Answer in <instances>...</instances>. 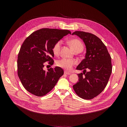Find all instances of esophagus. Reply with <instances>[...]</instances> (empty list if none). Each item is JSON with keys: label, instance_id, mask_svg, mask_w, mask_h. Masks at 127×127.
<instances>
[{"label": "esophagus", "instance_id": "1", "mask_svg": "<svg viewBox=\"0 0 127 127\" xmlns=\"http://www.w3.org/2000/svg\"><path fill=\"white\" fill-rule=\"evenodd\" d=\"M64 74L67 75H69L71 74V73H70V72H67V71H64Z\"/></svg>", "mask_w": 127, "mask_h": 127}]
</instances>
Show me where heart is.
<instances>
[{
  "label": "heart",
  "instance_id": "1",
  "mask_svg": "<svg viewBox=\"0 0 127 127\" xmlns=\"http://www.w3.org/2000/svg\"><path fill=\"white\" fill-rule=\"evenodd\" d=\"M68 43L74 52L77 51L81 52L83 49V44L80 40L79 39H71L68 42ZM61 44L62 42L61 41H59L53 45L52 47V52L55 55H58L59 53ZM75 62L73 60L67 59L65 58L59 60L56 62V64L58 66L67 71L71 70L72 67L75 65Z\"/></svg>",
  "mask_w": 127,
  "mask_h": 127
}]
</instances>
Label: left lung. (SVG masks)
<instances>
[{
  "label": "left lung",
  "mask_w": 127,
  "mask_h": 127,
  "mask_svg": "<svg viewBox=\"0 0 127 127\" xmlns=\"http://www.w3.org/2000/svg\"><path fill=\"white\" fill-rule=\"evenodd\" d=\"M74 34L83 41L86 53L76 68L83 72L78 75L79 81L73 89L80 98L92 99L100 94L108 84L112 70L111 57L105 45L95 35L78 31L72 33Z\"/></svg>",
  "instance_id": "obj_1"
}]
</instances>
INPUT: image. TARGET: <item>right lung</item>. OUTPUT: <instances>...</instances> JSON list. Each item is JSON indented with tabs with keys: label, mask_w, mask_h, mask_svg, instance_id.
I'll return each mask as SVG.
<instances>
[{
	"label": "right lung",
	"mask_w": 127,
	"mask_h": 127,
	"mask_svg": "<svg viewBox=\"0 0 127 127\" xmlns=\"http://www.w3.org/2000/svg\"><path fill=\"white\" fill-rule=\"evenodd\" d=\"M71 34L68 30L43 28L34 31L26 38L18 53L17 74L25 89L36 96L47 94L64 74L60 67L46 71L44 64H53L52 47L63 36Z\"/></svg>",
	"instance_id": "right-lung-1"
}]
</instances>
